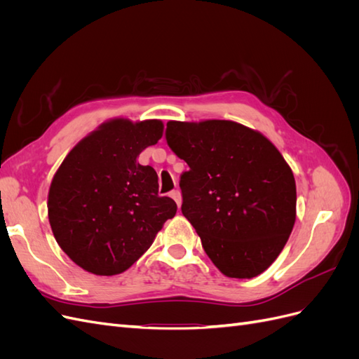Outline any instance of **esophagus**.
<instances>
[{"label":"esophagus","instance_id":"obj_1","mask_svg":"<svg viewBox=\"0 0 359 359\" xmlns=\"http://www.w3.org/2000/svg\"><path fill=\"white\" fill-rule=\"evenodd\" d=\"M169 194H170V198L177 202L178 208H180V206H181V193H180V190H172Z\"/></svg>","mask_w":359,"mask_h":359}]
</instances>
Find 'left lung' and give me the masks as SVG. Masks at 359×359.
<instances>
[{
  "label": "left lung",
  "instance_id": "8db88e82",
  "mask_svg": "<svg viewBox=\"0 0 359 359\" xmlns=\"http://www.w3.org/2000/svg\"><path fill=\"white\" fill-rule=\"evenodd\" d=\"M166 142L189 170L181 211L222 273L252 278L274 262L295 224V178L278 149L233 121H169Z\"/></svg>",
  "mask_w": 359,
  "mask_h": 359
}]
</instances>
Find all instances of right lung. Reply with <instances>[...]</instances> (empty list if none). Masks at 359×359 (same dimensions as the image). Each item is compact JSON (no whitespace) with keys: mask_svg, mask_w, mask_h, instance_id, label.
Segmentation results:
<instances>
[{"mask_svg":"<svg viewBox=\"0 0 359 359\" xmlns=\"http://www.w3.org/2000/svg\"><path fill=\"white\" fill-rule=\"evenodd\" d=\"M161 135L158 119H112L82 139L53 177L48 198L53 236L88 273L128 269L175 215L177 203L158 196L156 170L137 163Z\"/></svg>","mask_w":359,"mask_h":359,"instance_id":"add662e5","label":"right lung"}]
</instances>
